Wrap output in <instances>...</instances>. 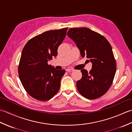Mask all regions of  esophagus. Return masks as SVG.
I'll return each mask as SVG.
<instances>
[{"label": "esophagus", "mask_w": 132, "mask_h": 132, "mask_svg": "<svg viewBox=\"0 0 132 132\" xmlns=\"http://www.w3.org/2000/svg\"><path fill=\"white\" fill-rule=\"evenodd\" d=\"M66 70L67 71H69V72H71V71H74V69H70V68H68V69H67Z\"/></svg>", "instance_id": "esophagus-1"}]
</instances>
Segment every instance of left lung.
I'll return each mask as SVG.
<instances>
[{"instance_id":"1","label":"left lung","mask_w":132,"mask_h":132,"mask_svg":"<svg viewBox=\"0 0 132 132\" xmlns=\"http://www.w3.org/2000/svg\"><path fill=\"white\" fill-rule=\"evenodd\" d=\"M67 34L76 44L81 56L92 64L89 72L81 70L82 77L77 82L78 91L88 99L100 97L110 88L116 71L110 44L103 36L85 27L70 28Z\"/></svg>"}]
</instances>
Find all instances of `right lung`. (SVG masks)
Masks as SVG:
<instances>
[{
    "label": "right lung",
    "mask_w": 132,
    "mask_h": 132,
    "mask_svg": "<svg viewBox=\"0 0 132 132\" xmlns=\"http://www.w3.org/2000/svg\"><path fill=\"white\" fill-rule=\"evenodd\" d=\"M68 28L45 32L29 40L22 50L18 68L20 79L30 96L40 101L50 100L60 88L64 70L55 69L47 62L55 57Z\"/></svg>",
    "instance_id": "right-lung-1"
}]
</instances>
